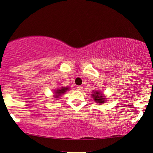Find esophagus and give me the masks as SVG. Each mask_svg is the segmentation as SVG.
<instances>
[{"label": "esophagus", "instance_id": "1", "mask_svg": "<svg viewBox=\"0 0 153 153\" xmlns=\"http://www.w3.org/2000/svg\"><path fill=\"white\" fill-rule=\"evenodd\" d=\"M82 85H79V86H77V90H79V91H81V90H82Z\"/></svg>", "mask_w": 153, "mask_h": 153}]
</instances>
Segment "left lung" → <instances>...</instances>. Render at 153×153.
<instances>
[{"label":"left lung","mask_w":153,"mask_h":153,"mask_svg":"<svg viewBox=\"0 0 153 153\" xmlns=\"http://www.w3.org/2000/svg\"><path fill=\"white\" fill-rule=\"evenodd\" d=\"M93 92L94 93L92 94V97H93L94 101H95V102H97L98 104H104L106 101V98H104L105 96L103 95V93L97 91H95Z\"/></svg>","instance_id":"obj_1"}]
</instances>
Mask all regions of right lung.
<instances>
[{
	"label": "right lung",
	"mask_w": 153,
	"mask_h": 153,
	"mask_svg": "<svg viewBox=\"0 0 153 153\" xmlns=\"http://www.w3.org/2000/svg\"><path fill=\"white\" fill-rule=\"evenodd\" d=\"M69 90L68 87H61L60 88H57L55 90V93H54V97L55 98H59L60 96H61L62 94H64L66 91H68Z\"/></svg>",
	"instance_id": "obj_1"
}]
</instances>
